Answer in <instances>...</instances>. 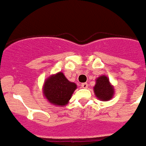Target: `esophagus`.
Here are the masks:
<instances>
[{
	"label": "esophagus",
	"instance_id": "esophagus-1",
	"mask_svg": "<svg viewBox=\"0 0 146 146\" xmlns=\"http://www.w3.org/2000/svg\"><path fill=\"white\" fill-rule=\"evenodd\" d=\"M81 86H82V88H83V89H87V88H88V84H87V83H82Z\"/></svg>",
	"mask_w": 146,
	"mask_h": 146
}]
</instances>
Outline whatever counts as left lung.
Instances as JSON below:
<instances>
[{
  "label": "left lung",
  "mask_w": 146,
  "mask_h": 146,
  "mask_svg": "<svg viewBox=\"0 0 146 146\" xmlns=\"http://www.w3.org/2000/svg\"><path fill=\"white\" fill-rule=\"evenodd\" d=\"M93 91L96 98L100 101H109L114 96L113 86L110 83L109 78L104 74L96 79Z\"/></svg>",
  "instance_id": "8db88e82"
}]
</instances>
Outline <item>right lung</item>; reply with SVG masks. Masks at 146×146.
Returning <instances> with one entry per match:
<instances>
[{"instance_id":"1","label":"right lung","mask_w":146,"mask_h":146,"mask_svg":"<svg viewBox=\"0 0 146 146\" xmlns=\"http://www.w3.org/2000/svg\"><path fill=\"white\" fill-rule=\"evenodd\" d=\"M77 85L68 80L61 72L46 78L42 86V94L50 104L64 107L69 103Z\"/></svg>"}]
</instances>
